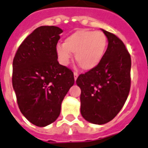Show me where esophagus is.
Segmentation results:
<instances>
[{
  "label": "esophagus",
  "instance_id": "1",
  "mask_svg": "<svg viewBox=\"0 0 148 148\" xmlns=\"http://www.w3.org/2000/svg\"><path fill=\"white\" fill-rule=\"evenodd\" d=\"M74 80H75L77 79V77H78V73H77V72H76V71L74 72Z\"/></svg>",
  "mask_w": 148,
  "mask_h": 148
}]
</instances>
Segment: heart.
<instances>
[{
  "instance_id": "obj_1",
  "label": "heart",
  "mask_w": 148,
  "mask_h": 148,
  "mask_svg": "<svg viewBox=\"0 0 148 148\" xmlns=\"http://www.w3.org/2000/svg\"><path fill=\"white\" fill-rule=\"evenodd\" d=\"M108 46V38L102 32L79 30L65 38L63 44L56 47L59 62L68 65L75 53V60L84 70L90 71L102 60Z\"/></svg>"
}]
</instances>
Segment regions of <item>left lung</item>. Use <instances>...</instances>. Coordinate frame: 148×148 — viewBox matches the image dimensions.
Here are the masks:
<instances>
[{
  "mask_svg": "<svg viewBox=\"0 0 148 148\" xmlns=\"http://www.w3.org/2000/svg\"><path fill=\"white\" fill-rule=\"evenodd\" d=\"M108 45L96 68L80 74V113L86 121L102 125L110 122L123 107L130 90L131 57L124 43L101 29Z\"/></svg>",
  "mask_w": 148,
  "mask_h": 148,
  "instance_id": "left-lung-1",
  "label": "left lung"
}]
</instances>
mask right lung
Listing matches in <instances>:
<instances>
[{"instance_id":"right-lung-1","label":"right lung","mask_w":148,"mask_h":148,"mask_svg":"<svg viewBox=\"0 0 148 148\" xmlns=\"http://www.w3.org/2000/svg\"><path fill=\"white\" fill-rule=\"evenodd\" d=\"M56 26H40L24 40L13 62V87L20 111L29 122L47 126L59 117L61 105L74 84V74L58 62Z\"/></svg>"}]
</instances>
